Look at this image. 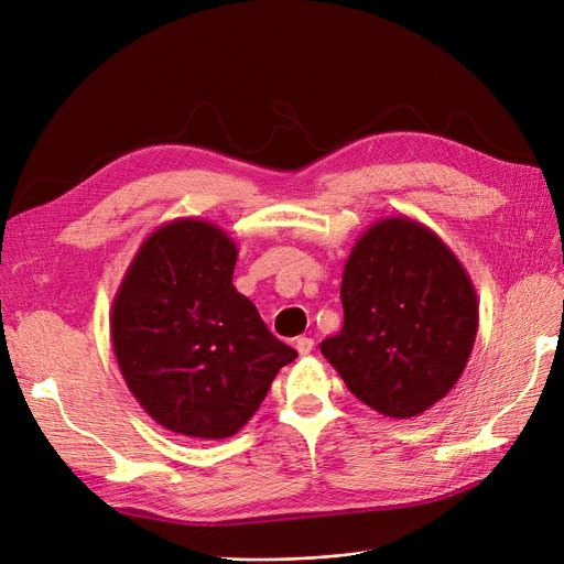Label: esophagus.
I'll return each instance as SVG.
<instances>
[{"mask_svg":"<svg viewBox=\"0 0 564 564\" xmlns=\"http://www.w3.org/2000/svg\"><path fill=\"white\" fill-rule=\"evenodd\" d=\"M295 348H297V352H300V355H308V352L313 350V338H308V336H300V338L295 340Z\"/></svg>","mask_w":564,"mask_h":564,"instance_id":"1","label":"esophagus"}]
</instances>
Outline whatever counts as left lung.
Returning <instances> with one entry per match:
<instances>
[{
  "mask_svg": "<svg viewBox=\"0 0 564 564\" xmlns=\"http://www.w3.org/2000/svg\"><path fill=\"white\" fill-rule=\"evenodd\" d=\"M343 329L321 352L384 417H417L470 359L479 302L460 260L431 228L387 216L352 247L340 281Z\"/></svg>",
  "mask_w": 564,
  "mask_h": 564,
  "instance_id": "obj_1",
  "label": "left lung"
}]
</instances>
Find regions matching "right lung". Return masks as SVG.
<instances>
[{"mask_svg":"<svg viewBox=\"0 0 564 564\" xmlns=\"http://www.w3.org/2000/svg\"><path fill=\"white\" fill-rule=\"evenodd\" d=\"M237 243L203 218L142 241L112 302V348L131 394L163 429L224 440L297 357L232 285Z\"/></svg>","mask_w":564,"mask_h":564,"instance_id":"right-lung-1","label":"right lung"}]
</instances>
